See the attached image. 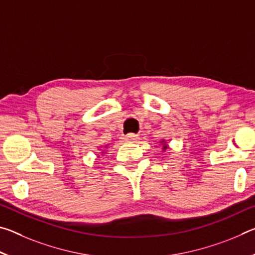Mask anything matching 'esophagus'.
Wrapping results in <instances>:
<instances>
[{
  "instance_id": "1",
  "label": "esophagus",
  "mask_w": 255,
  "mask_h": 255,
  "mask_svg": "<svg viewBox=\"0 0 255 255\" xmlns=\"http://www.w3.org/2000/svg\"><path fill=\"white\" fill-rule=\"evenodd\" d=\"M137 138H138V136L135 135V133H128L127 136L123 137V139H124V141H133L135 139H137Z\"/></svg>"
}]
</instances>
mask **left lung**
<instances>
[{
  "label": "left lung",
  "mask_w": 255,
  "mask_h": 255,
  "mask_svg": "<svg viewBox=\"0 0 255 255\" xmlns=\"http://www.w3.org/2000/svg\"><path fill=\"white\" fill-rule=\"evenodd\" d=\"M159 144L162 145V150H163V152H164V150H166L167 147H169V143H167V140H165V139L159 140Z\"/></svg>",
  "instance_id": "1"
}]
</instances>
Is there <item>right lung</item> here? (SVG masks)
<instances>
[{
    "label": "right lung",
    "mask_w": 255,
    "mask_h": 255,
    "mask_svg": "<svg viewBox=\"0 0 255 255\" xmlns=\"http://www.w3.org/2000/svg\"><path fill=\"white\" fill-rule=\"evenodd\" d=\"M108 147H109V144H107V145L105 146V148H108ZM100 149H101V147H98V150H100ZM99 154H101V155H102V156H105V155L107 154V152H105V150H103V149H102V150H101V152H100V153H99ZM99 156H100V155H98V157H99Z\"/></svg>",
    "instance_id": "obj_1"
}]
</instances>
